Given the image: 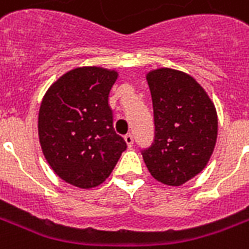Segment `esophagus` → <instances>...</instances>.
<instances>
[{
  "label": "esophagus",
  "instance_id": "obj_1",
  "mask_svg": "<svg viewBox=\"0 0 249 249\" xmlns=\"http://www.w3.org/2000/svg\"><path fill=\"white\" fill-rule=\"evenodd\" d=\"M125 142H126V145H128V148H130V146H133V136L132 135H126L124 137Z\"/></svg>",
  "mask_w": 249,
  "mask_h": 249
}]
</instances>
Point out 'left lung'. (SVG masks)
<instances>
[{
	"label": "left lung",
	"mask_w": 249,
	"mask_h": 249,
	"mask_svg": "<svg viewBox=\"0 0 249 249\" xmlns=\"http://www.w3.org/2000/svg\"><path fill=\"white\" fill-rule=\"evenodd\" d=\"M145 77L155 140L142 151V159L152 178L178 187L207 167L217 139V112L205 89L185 71L157 68Z\"/></svg>",
	"instance_id": "left-lung-1"
}]
</instances>
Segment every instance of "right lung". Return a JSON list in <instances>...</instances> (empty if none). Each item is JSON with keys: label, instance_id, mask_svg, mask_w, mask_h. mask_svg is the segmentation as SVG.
I'll use <instances>...</instances> for the list:
<instances>
[{"label": "right lung", "instance_id": "1", "mask_svg": "<svg viewBox=\"0 0 249 249\" xmlns=\"http://www.w3.org/2000/svg\"><path fill=\"white\" fill-rule=\"evenodd\" d=\"M119 71L78 66L48 88L38 110V139L53 172L81 189L109 178L126 149L113 128L109 93Z\"/></svg>", "mask_w": 249, "mask_h": 249}]
</instances>
